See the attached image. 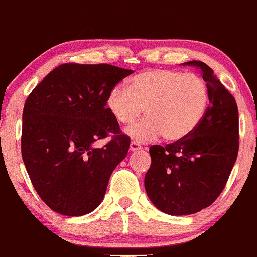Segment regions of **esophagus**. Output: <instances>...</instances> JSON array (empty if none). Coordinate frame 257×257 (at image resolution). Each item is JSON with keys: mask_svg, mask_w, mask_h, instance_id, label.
<instances>
[{"mask_svg": "<svg viewBox=\"0 0 257 257\" xmlns=\"http://www.w3.org/2000/svg\"><path fill=\"white\" fill-rule=\"evenodd\" d=\"M140 149H143V147L139 144V143H138V142H132L131 143V150L132 151H137V150H140Z\"/></svg>", "mask_w": 257, "mask_h": 257, "instance_id": "1", "label": "esophagus"}]
</instances>
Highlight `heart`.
Instances as JSON below:
<instances>
[{
    "label": "heart",
    "mask_w": 257,
    "mask_h": 257,
    "mask_svg": "<svg viewBox=\"0 0 257 257\" xmlns=\"http://www.w3.org/2000/svg\"><path fill=\"white\" fill-rule=\"evenodd\" d=\"M209 92L203 77L194 72L154 69L137 75L125 88L114 87L108 93L106 106L118 123L138 142H148L163 134L167 142L185 139L204 117Z\"/></svg>",
    "instance_id": "b5f03b06"
}]
</instances>
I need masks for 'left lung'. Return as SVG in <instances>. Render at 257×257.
Returning <instances> with one entry per match:
<instances>
[{
    "label": "left lung",
    "instance_id": "1",
    "mask_svg": "<svg viewBox=\"0 0 257 257\" xmlns=\"http://www.w3.org/2000/svg\"><path fill=\"white\" fill-rule=\"evenodd\" d=\"M202 71L209 92L204 117L185 139L151 145L145 191L154 206L170 215H186L209 207L219 197L239 151V112L235 98L202 61H188Z\"/></svg>",
    "mask_w": 257,
    "mask_h": 257
}]
</instances>
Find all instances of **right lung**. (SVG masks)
I'll list each match as a JSON object with an SVG mask.
<instances>
[{"label": "right lung", "mask_w": 257, "mask_h": 257, "mask_svg": "<svg viewBox=\"0 0 257 257\" xmlns=\"http://www.w3.org/2000/svg\"><path fill=\"white\" fill-rule=\"evenodd\" d=\"M131 74L109 64H61L27 98L22 158L37 193L54 212L85 215L103 199L131 145L107 109V97ZM108 136L106 146L94 147Z\"/></svg>", "instance_id": "right-lung-1"}]
</instances>
